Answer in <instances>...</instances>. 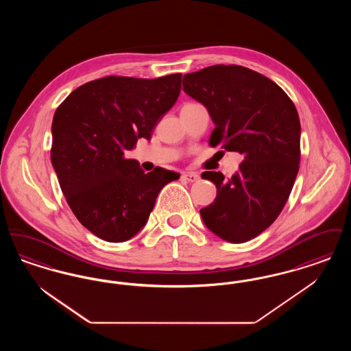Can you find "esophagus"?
Returning a JSON list of instances; mask_svg holds the SVG:
<instances>
[{"instance_id":"esophagus-1","label":"esophagus","mask_w":351,"mask_h":351,"mask_svg":"<svg viewBox=\"0 0 351 351\" xmlns=\"http://www.w3.org/2000/svg\"><path fill=\"white\" fill-rule=\"evenodd\" d=\"M183 179L186 182L193 183V182H197L200 179V175L196 173V172H185V173H183Z\"/></svg>"}]
</instances>
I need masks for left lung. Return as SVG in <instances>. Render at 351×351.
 <instances>
[{
    "label": "left lung",
    "instance_id": "left-lung-1",
    "mask_svg": "<svg viewBox=\"0 0 351 351\" xmlns=\"http://www.w3.org/2000/svg\"><path fill=\"white\" fill-rule=\"evenodd\" d=\"M183 90L216 125L209 143L243 155L230 179L216 171L201 175L217 188L201 218L223 241L247 242L280 215L298 176L301 128L295 104L278 84L241 66L186 73Z\"/></svg>",
    "mask_w": 351,
    "mask_h": 351
}]
</instances>
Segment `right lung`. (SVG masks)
<instances>
[{"mask_svg": "<svg viewBox=\"0 0 351 351\" xmlns=\"http://www.w3.org/2000/svg\"><path fill=\"white\" fill-rule=\"evenodd\" d=\"M182 73L158 79L106 76L75 89L52 119L51 162L69 208L106 242H125L146 225L155 200L179 173L145 172L125 152L180 95Z\"/></svg>", "mask_w": 351, "mask_h": 351, "instance_id": "add662e5", "label": "right lung"}]
</instances>
